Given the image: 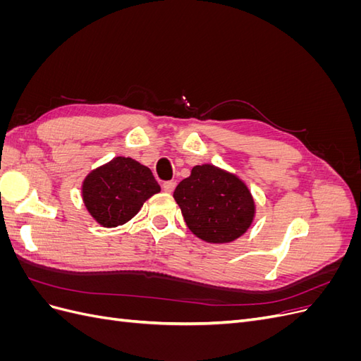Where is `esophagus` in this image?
<instances>
[{
    "instance_id": "obj_1",
    "label": "esophagus",
    "mask_w": 361,
    "mask_h": 361,
    "mask_svg": "<svg viewBox=\"0 0 361 361\" xmlns=\"http://www.w3.org/2000/svg\"><path fill=\"white\" fill-rule=\"evenodd\" d=\"M174 187H176V182H174V180H167V182L162 183V190L166 192H173Z\"/></svg>"
}]
</instances>
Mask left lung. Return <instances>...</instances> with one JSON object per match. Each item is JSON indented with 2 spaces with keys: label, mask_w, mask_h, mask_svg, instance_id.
Instances as JSON below:
<instances>
[{
  "label": "left lung",
  "mask_w": 361,
  "mask_h": 361,
  "mask_svg": "<svg viewBox=\"0 0 361 361\" xmlns=\"http://www.w3.org/2000/svg\"><path fill=\"white\" fill-rule=\"evenodd\" d=\"M173 197L190 231L211 244L235 241L255 220L256 204L245 182L212 164L194 166Z\"/></svg>",
  "instance_id": "1"
}]
</instances>
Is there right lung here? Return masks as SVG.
Listing matches in <instances>:
<instances>
[{
    "label": "right lung",
    "mask_w": 361,
    "mask_h": 361,
    "mask_svg": "<svg viewBox=\"0 0 361 361\" xmlns=\"http://www.w3.org/2000/svg\"><path fill=\"white\" fill-rule=\"evenodd\" d=\"M159 191L150 169L125 157H116L92 170L81 187L85 209L102 227L128 223Z\"/></svg>",
    "instance_id": "1"
}]
</instances>
